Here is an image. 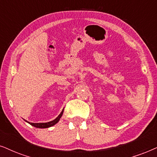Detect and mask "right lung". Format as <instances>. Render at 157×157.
<instances>
[{"mask_svg": "<svg viewBox=\"0 0 157 157\" xmlns=\"http://www.w3.org/2000/svg\"><path fill=\"white\" fill-rule=\"evenodd\" d=\"M63 111H64V109L62 110L61 113H60L59 116L57 117V118L54 119V121H50V122H48V123H36V124H33V123H30V122H28V123L30 125H31V126L36 127V128H49V127H51L52 126H54V125H55L58 122V121H59L60 118H61L62 114H63ZM26 122H27V121H26Z\"/></svg>", "mask_w": 157, "mask_h": 157, "instance_id": "1", "label": "right lung"}]
</instances>
